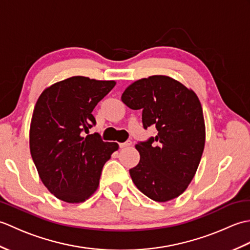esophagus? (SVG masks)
<instances>
[{
  "mask_svg": "<svg viewBox=\"0 0 250 250\" xmlns=\"http://www.w3.org/2000/svg\"><path fill=\"white\" fill-rule=\"evenodd\" d=\"M131 145H132V141H131V140H128V141H125V143H120V144H119L120 148H124V147H128V146H131Z\"/></svg>",
  "mask_w": 250,
  "mask_h": 250,
  "instance_id": "esophagus-1",
  "label": "esophagus"
}]
</instances>
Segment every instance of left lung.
<instances>
[{
  "label": "left lung",
  "mask_w": 250,
  "mask_h": 250,
  "mask_svg": "<svg viewBox=\"0 0 250 250\" xmlns=\"http://www.w3.org/2000/svg\"><path fill=\"white\" fill-rule=\"evenodd\" d=\"M131 109H142L144 129L158 134L136 144L141 160L131 178L153 201L167 202L187 189L205 144L203 110L196 94L175 79L155 75L133 83L121 97Z\"/></svg>",
  "instance_id": "1"
}]
</instances>
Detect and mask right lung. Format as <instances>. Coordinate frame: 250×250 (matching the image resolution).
Returning a JSON list of instances; mask_svg holds the SVG:
<instances>
[{
  "instance_id": "add662e5",
  "label": "right lung",
  "mask_w": 250,
  "mask_h": 250,
  "mask_svg": "<svg viewBox=\"0 0 250 250\" xmlns=\"http://www.w3.org/2000/svg\"><path fill=\"white\" fill-rule=\"evenodd\" d=\"M113 81L73 76L44 90L30 126V150L42 182L56 198L79 203L97 190L101 172L117 143L88 134L95 106L115 87Z\"/></svg>"
}]
</instances>
